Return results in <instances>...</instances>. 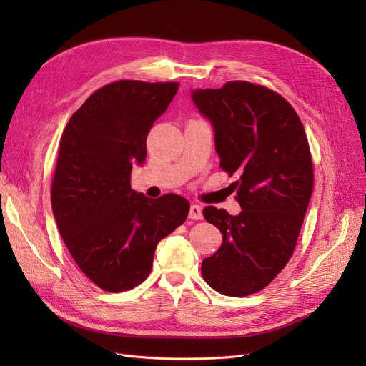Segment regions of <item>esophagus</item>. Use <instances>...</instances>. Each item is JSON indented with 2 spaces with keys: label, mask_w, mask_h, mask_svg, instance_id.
Here are the masks:
<instances>
[{
  "label": "esophagus",
  "mask_w": 366,
  "mask_h": 366,
  "mask_svg": "<svg viewBox=\"0 0 366 366\" xmlns=\"http://www.w3.org/2000/svg\"><path fill=\"white\" fill-rule=\"evenodd\" d=\"M189 218L191 219H203V209L198 204H192L189 209Z\"/></svg>",
  "instance_id": "obj_1"
}]
</instances>
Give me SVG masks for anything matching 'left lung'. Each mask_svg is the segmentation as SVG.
<instances>
[{
	"label": "left lung",
	"instance_id": "left-lung-1",
	"mask_svg": "<svg viewBox=\"0 0 366 366\" xmlns=\"http://www.w3.org/2000/svg\"><path fill=\"white\" fill-rule=\"evenodd\" d=\"M212 122L219 168L232 183L239 215L206 206L207 223L223 244L204 258L202 274L226 296H249L267 287L290 261L313 192V160L295 108L270 88L247 81L192 93Z\"/></svg>",
	"mask_w": 366,
	"mask_h": 366
}]
</instances>
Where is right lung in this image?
Wrapping results in <instances>:
<instances>
[{
  "mask_svg": "<svg viewBox=\"0 0 366 366\" xmlns=\"http://www.w3.org/2000/svg\"><path fill=\"white\" fill-rule=\"evenodd\" d=\"M179 82L116 81L70 117L51 179V207L77 267L105 292L131 290L152 269L156 247L189 214L186 198H148L131 189L147 159V137Z\"/></svg>",
  "mask_w": 366,
  "mask_h": 366,
  "instance_id": "right-lung-1",
  "label": "right lung"
}]
</instances>
